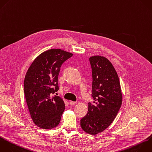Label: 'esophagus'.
Segmentation results:
<instances>
[{"label": "esophagus", "mask_w": 152, "mask_h": 152, "mask_svg": "<svg viewBox=\"0 0 152 152\" xmlns=\"http://www.w3.org/2000/svg\"><path fill=\"white\" fill-rule=\"evenodd\" d=\"M69 103H70V104H71V105H75V104H77V102H76L71 101V102H69Z\"/></svg>", "instance_id": "34e87169"}]
</instances>
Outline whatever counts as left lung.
I'll use <instances>...</instances> for the list:
<instances>
[{
  "label": "left lung",
  "instance_id": "left-lung-1",
  "mask_svg": "<svg viewBox=\"0 0 152 152\" xmlns=\"http://www.w3.org/2000/svg\"><path fill=\"white\" fill-rule=\"evenodd\" d=\"M93 104L88 103V112L80 121L83 131L96 135L113 121L121 106L122 94L118 74L105 57L91 56Z\"/></svg>",
  "mask_w": 152,
  "mask_h": 152
}]
</instances>
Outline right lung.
<instances>
[{"label": "right lung", "mask_w": 152, "mask_h": 152, "mask_svg": "<svg viewBox=\"0 0 152 152\" xmlns=\"http://www.w3.org/2000/svg\"><path fill=\"white\" fill-rule=\"evenodd\" d=\"M72 53L60 49L39 55L29 67L24 79V94L34 123L43 129H52L60 122L65 103L52 94L59 89L58 78L62 64Z\"/></svg>", "instance_id": "1"}]
</instances>
